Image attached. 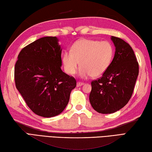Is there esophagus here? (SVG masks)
I'll list each match as a JSON object with an SVG mask.
<instances>
[{
  "instance_id": "obj_1",
  "label": "esophagus",
  "mask_w": 152,
  "mask_h": 152,
  "mask_svg": "<svg viewBox=\"0 0 152 152\" xmlns=\"http://www.w3.org/2000/svg\"><path fill=\"white\" fill-rule=\"evenodd\" d=\"M83 85H85V83H83V82H77V87H80L83 86Z\"/></svg>"
}]
</instances>
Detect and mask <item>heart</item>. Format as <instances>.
Segmentation results:
<instances>
[{"mask_svg":"<svg viewBox=\"0 0 152 152\" xmlns=\"http://www.w3.org/2000/svg\"><path fill=\"white\" fill-rule=\"evenodd\" d=\"M114 49L110 42L83 39L72 45L70 51L62 55L64 69L69 75L76 73L79 66V75L82 77L102 76L111 65Z\"/></svg>","mask_w":152,"mask_h":152,"instance_id":"b5f03b06","label":"heart"}]
</instances>
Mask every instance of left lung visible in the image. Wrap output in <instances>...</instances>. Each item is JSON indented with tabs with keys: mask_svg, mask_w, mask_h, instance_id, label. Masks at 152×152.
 <instances>
[{
	"mask_svg": "<svg viewBox=\"0 0 152 152\" xmlns=\"http://www.w3.org/2000/svg\"><path fill=\"white\" fill-rule=\"evenodd\" d=\"M115 47L113 59L100 79L91 82L89 102L98 113H113L121 110L131 98L139 74V65L131 46L111 36Z\"/></svg>",
	"mask_w": 152,
	"mask_h": 152,
	"instance_id": "left-lung-1",
	"label": "left lung"
}]
</instances>
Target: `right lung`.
Wrapping results in <instances>:
<instances>
[{"mask_svg": "<svg viewBox=\"0 0 152 152\" xmlns=\"http://www.w3.org/2000/svg\"><path fill=\"white\" fill-rule=\"evenodd\" d=\"M56 37H45L24 47L15 66L16 87L33 112L44 118L60 114L76 87L61 70L62 49Z\"/></svg>", "mask_w": 152, "mask_h": 152, "instance_id": "1", "label": "right lung"}]
</instances>
